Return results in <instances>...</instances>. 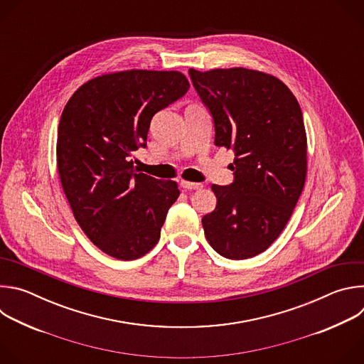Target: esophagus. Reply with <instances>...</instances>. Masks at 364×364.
Returning <instances> with one entry per match:
<instances>
[{"mask_svg": "<svg viewBox=\"0 0 364 364\" xmlns=\"http://www.w3.org/2000/svg\"><path fill=\"white\" fill-rule=\"evenodd\" d=\"M180 184H181V187L186 188V190H198V188L203 187L201 183H193V181H187V180H181Z\"/></svg>", "mask_w": 364, "mask_h": 364, "instance_id": "1", "label": "esophagus"}]
</instances>
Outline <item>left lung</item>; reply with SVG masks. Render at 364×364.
Returning <instances> with one entry per match:
<instances>
[{"instance_id": "1", "label": "left lung", "mask_w": 364, "mask_h": 364, "mask_svg": "<svg viewBox=\"0 0 364 364\" xmlns=\"http://www.w3.org/2000/svg\"><path fill=\"white\" fill-rule=\"evenodd\" d=\"M215 122V144L235 151L230 186H212L216 209L201 219L210 246L228 259L267 250L288 223L306 177L299 103L278 77L245 68L188 70Z\"/></svg>"}]
</instances>
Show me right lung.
<instances>
[{"mask_svg": "<svg viewBox=\"0 0 364 364\" xmlns=\"http://www.w3.org/2000/svg\"><path fill=\"white\" fill-rule=\"evenodd\" d=\"M190 87L176 70H124L83 83L58 131V170L73 216L102 252L132 261L157 245L176 181L138 173L129 157L145 148L152 117Z\"/></svg>", "mask_w": 364, "mask_h": 364, "instance_id": "1", "label": "right lung"}]
</instances>
